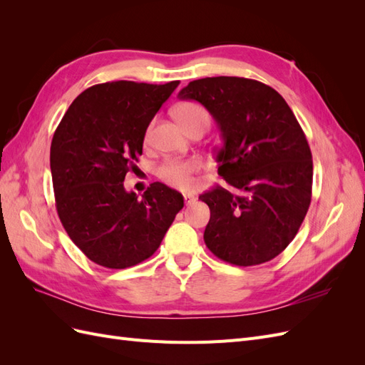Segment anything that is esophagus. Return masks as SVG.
<instances>
[{"label": "esophagus", "instance_id": "34e87169", "mask_svg": "<svg viewBox=\"0 0 365 365\" xmlns=\"http://www.w3.org/2000/svg\"><path fill=\"white\" fill-rule=\"evenodd\" d=\"M184 196V202L189 205V204H192V202H195L196 201V196L193 195V193H184L182 195Z\"/></svg>", "mask_w": 365, "mask_h": 365}]
</instances>
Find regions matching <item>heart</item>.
Masks as SVG:
<instances>
[{"label":"heart","mask_w":365,"mask_h":365,"mask_svg":"<svg viewBox=\"0 0 365 365\" xmlns=\"http://www.w3.org/2000/svg\"><path fill=\"white\" fill-rule=\"evenodd\" d=\"M176 117L185 129L196 123L210 125V115L205 109L197 103H182L176 108ZM153 135V125H149L145 134V143L149 145ZM202 164L197 158H168L160 164L157 176L165 185L178 190H189L195 184L193 175L201 170Z\"/></svg>","instance_id":"heart-1"}]
</instances>
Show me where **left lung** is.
Here are the masks:
<instances>
[{"label": "left lung", "mask_w": 365, "mask_h": 365, "mask_svg": "<svg viewBox=\"0 0 365 365\" xmlns=\"http://www.w3.org/2000/svg\"><path fill=\"white\" fill-rule=\"evenodd\" d=\"M178 97L200 102L217 121V173L240 190L216 185L200 196L210 208L207 248L237 267L272 260L295 237L312 197V153L292 109L274 88L233 76L193 81Z\"/></svg>", "instance_id": "1"}]
</instances>
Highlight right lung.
Masks as SVG:
<instances>
[{"mask_svg": "<svg viewBox=\"0 0 365 365\" xmlns=\"http://www.w3.org/2000/svg\"><path fill=\"white\" fill-rule=\"evenodd\" d=\"M178 85H94L76 97L54 130L50 168L59 219L76 247L101 267L125 269L149 259L184 207L182 195L161 182L141 197L123 185L150 120Z\"/></svg>", "mask_w": 365, "mask_h": 365, "instance_id": "1", "label": "right lung"}]
</instances>
